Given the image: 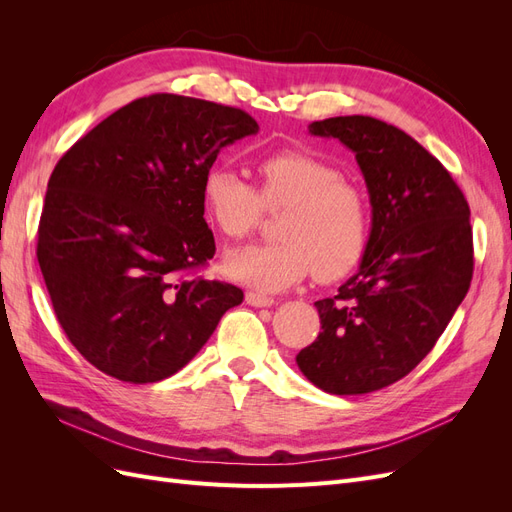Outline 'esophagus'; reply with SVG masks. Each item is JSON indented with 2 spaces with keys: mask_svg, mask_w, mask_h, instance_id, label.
<instances>
[{
  "mask_svg": "<svg viewBox=\"0 0 512 512\" xmlns=\"http://www.w3.org/2000/svg\"><path fill=\"white\" fill-rule=\"evenodd\" d=\"M245 303L252 305V307H271L275 301L271 297H267V294H260V292H245Z\"/></svg>",
  "mask_w": 512,
  "mask_h": 512,
  "instance_id": "34e87169",
  "label": "esophagus"
}]
</instances>
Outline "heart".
Listing matches in <instances>:
<instances>
[{"label": "heart", "instance_id": "b5f03b06", "mask_svg": "<svg viewBox=\"0 0 512 512\" xmlns=\"http://www.w3.org/2000/svg\"><path fill=\"white\" fill-rule=\"evenodd\" d=\"M258 188L215 164L203 177L207 220L228 239L258 228L262 213L284 209L275 224L280 241L245 245L224 258V273L260 292H280L316 269L335 280L356 267L371 232V211L359 185L312 153L288 149L256 164Z\"/></svg>", "mask_w": 512, "mask_h": 512}]
</instances>
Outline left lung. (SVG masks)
Segmentation results:
<instances>
[{"instance_id":"left-lung-1","label":"left lung","mask_w":512,"mask_h":512,"mask_svg":"<svg viewBox=\"0 0 512 512\" xmlns=\"http://www.w3.org/2000/svg\"><path fill=\"white\" fill-rule=\"evenodd\" d=\"M354 151L367 183L371 235L361 267L316 301L322 331L297 354L303 376L333 395L384 389L436 346L474 271L468 200L412 136L367 115L309 123Z\"/></svg>"}]
</instances>
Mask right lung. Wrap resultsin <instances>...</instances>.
<instances>
[{
	"label": "right lung",
	"mask_w": 512,
	"mask_h": 512,
	"mask_svg": "<svg viewBox=\"0 0 512 512\" xmlns=\"http://www.w3.org/2000/svg\"><path fill=\"white\" fill-rule=\"evenodd\" d=\"M256 132L241 108L153 94L57 162L36 256L61 329L96 369L134 384L173 376L243 301L200 275L215 254L200 190L222 147Z\"/></svg>",
	"instance_id": "right-lung-1"
}]
</instances>
